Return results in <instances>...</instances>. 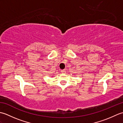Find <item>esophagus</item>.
Segmentation results:
<instances>
[{
    "instance_id": "1",
    "label": "esophagus",
    "mask_w": 123,
    "mask_h": 123,
    "mask_svg": "<svg viewBox=\"0 0 123 123\" xmlns=\"http://www.w3.org/2000/svg\"><path fill=\"white\" fill-rule=\"evenodd\" d=\"M66 70H64V69H63V70H61V73L62 74H66Z\"/></svg>"
}]
</instances>
